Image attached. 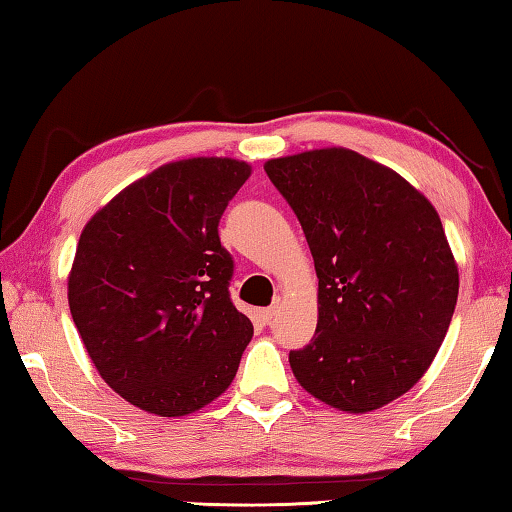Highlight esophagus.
<instances>
[{
    "label": "esophagus",
    "instance_id": "1",
    "mask_svg": "<svg viewBox=\"0 0 512 512\" xmlns=\"http://www.w3.org/2000/svg\"><path fill=\"white\" fill-rule=\"evenodd\" d=\"M277 316V307H266V309H259V318H262V323L268 325L271 320Z\"/></svg>",
    "mask_w": 512,
    "mask_h": 512
}]
</instances>
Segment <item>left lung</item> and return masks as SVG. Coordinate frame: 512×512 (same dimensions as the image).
<instances>
[{
  "label": "left lung",
  "mask_w": 512,
  "mask_h": 512,
  "mask_svg": "<svg viewBox=\"0 0 512 512\" xmlns=\"http://www.w3.org/2000/svg\"><path fill=\"white\" fill-rule=\"evenodd\" d=\"M264 171L296 212L318 275L316 334L289 352L293 375L339 411L381 409L418 384L454 316L458 268L436 207L341 146Z\"/></svg>",
  "instance_id": "obj_1"
}]
</instances>
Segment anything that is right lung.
Here are the masks:
<instances>
[{"instance_id": "1", "label": "right lung", "mask_w": 512, "mask_h": 512, "mask_svg": "<svg viewBox=\"0 0 512 512\" xmlns=\"http://www.w3.org/2000/svg\"><path fill=\"white\" fill-rule=\"evenodd\" d=\"M248 176L232 158L162 164L81 232L69 311L101 379L137 409L180 418L237 375L253 323L230 300L219 221Z\"/></svg>"}]
</instances>
